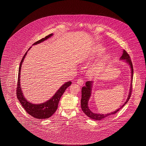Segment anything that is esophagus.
I'll return each mask as SVG.
<instances>
[{"instance_id": "1", "label": "esophagus", "mask_w": 146, "mask_h": 146, "mask_svg": "<svg viewBox=\"0 0 146 146\" xmlns=\"http://www.w3.org/2000/svg\"><path fill=\"white\" fill-rule=\"evenodd\" d=\"M77 83L79 85H83L84 84V80L82 78L78 79L77 80Z\"/></svg>"}]
</instances>
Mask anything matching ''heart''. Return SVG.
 <instances>
[{"label": "heart", "mask_w": 146, "mask_h": 146, "mask_svg": "<svg viewBox=\"0 0 146 146\" xmlns=\"http://www.w3.org/2000/svg\"><path fill=\"white\" fill-rule=\"evenodd\" d=\"M104 51V49L102 48V46L97 45H96L94 49L92 50L91 53V56L92 57H94L95 56L99 55L101 54ZM107 60V56L106 55H104L102 56L96 63L94 64L93 67H92V70L94 72H97L99 70L102 69L104 67L106 62Z\"/></svg>", "instance_id": "obj_1"}]
</instances>
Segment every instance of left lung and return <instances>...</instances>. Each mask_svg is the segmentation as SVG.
Masks as SVG:
<instances>
[{"label": "left lung", "instance_id": "obj_1", "mask_svg": "<svg viewBox=\"0 0 146 146\" xmlns=\"http://www.w3.org/2000/svg\"><path fill=\"white\" fill-rule=\"evenodd\" d=\"M121 60H125V61L127 64L130 66L131 68V85H130V92L129 94L128 95L126 101H125V103L123 106H120L119 108L117 109L116 111H114L113 112L107 113V114H97V113H94L92 111H91L89 109L88 107V102L89 100V98H90L91 94V90H92V85L93 82L92 81H88L85 83V86H83L82 89V99H81V107L83 110L84 113L89 117H90L91 119H95L96 120H100L102 119L109 117L110 116L112 115L113 114H115L117 113L120 109H121L125 104H127L128 101L129 100L131 94V91H132V79H133V66H132V61L131 60L130 57L129 55L127 54V52L125 51V50H123V53L121 57L120 58Z\"/></svg>", "mask_w": 146, "mask_h": 146}]
</instances>
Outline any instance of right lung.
Returning a JSON list of instances; mask_svg holds the SVG:
<instances>
[{"label":"right lung","instance_id":"obj_1","mask_svg":"<svg viewBox=\"0 0 146 146\" xmlns=\"http://www.w3.org/2000/svg\"><path fill=\"white\" fill-rule=\"evenodd\" d=\"M53 34H50L46 36L44 38L37 41L35 42L33 45L39 44L44 40L48 39L50 37L52 36ZM31 48L28 49V50ZM28 51L25 53L23 56L22 60H21L19 69V75H18V80L17 85V89H16V95L17 97L21 103V105L25 109V110L27 111V113L36 119H46L49 118L56 111L58 102L60 101V98L62 96L63 94L66 90L67 88H68L71 85V82H68L64 84L55 93V94L51 97L48 101L40 104H33L31 102L28 101L26 98L24 97L22 91L21 90V85H20V74H21V66L22 62H23L24 58L27 54Z\"/></svg>","mask_w":146,"mask_h":146}]
</instances>
